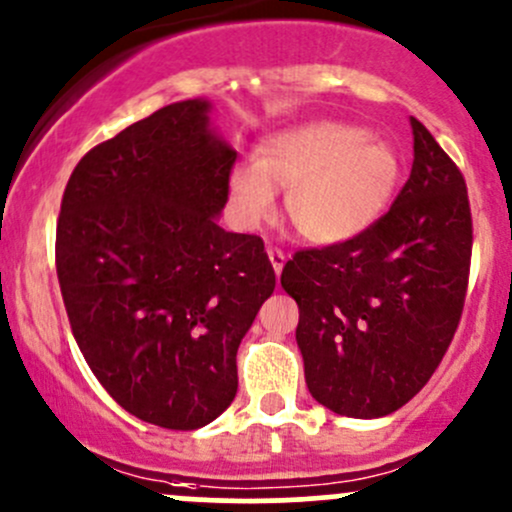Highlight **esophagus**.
Instances as JSON below:
<instances>
[{"label":"esophagus","instance_id":"esophagus-1","mask_svg":"<svg viewBox=\"0 0 512 512\" xmlns=\"http://www.w3.org/2000/svg\"><path fill=\"white\" fill-rule=\"evenodd\" d=\"M268 258H271V266H273V271H276V276H280V271H283L285 261H288L285 251L278 249V246H268Z\"/></svg>","mask_w":512,"mask_h":512}]
</instances>
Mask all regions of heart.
Segmentation results:
<instances>
[{"label":"heart","mask_w":512,"mask_h":512,"mask_svg":"<svg viewBox=\"0 0 512 512\" xmlns=\"http://www.w3.org/2000/svg\"><path fill=\"white\" fill-rule=\"evenodd\" d=\"M403 178V158L388 141L339 122H312L268 136L254 166L229 173V200L244 224L273 212L285 190L290 227L315 244H337L383 217Z\"/></svg>","instance_id":"heart-1"}]
</instances>
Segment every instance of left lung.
I'll use <instances>...</instances> for the list:
<instances>
[{
  "label": "left lung",
  "instance_id": "obj_1",
  "mask_svg": "<svg viewBox=\"0 0 512 512\" xmlns=\"http://www.w3.org/2000/svg\"><path fill=\"white\" fill-rule=\"evenodd\" d=\"M390 210L366 232L285 263L312 398L337 415L383 417L420 393L452 344L469 288L466 180L425 124Z\"/></svg>",
  "mask_w": 512,
  "mask_h": 512
}]
</instances>
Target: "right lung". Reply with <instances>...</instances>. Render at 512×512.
Masks as SVG:
<instances>
[{"label": "right lung", "mask_w": 512, "mask_h": 512, "mask_svg": "<svg viewBox=\"0 0 512 512\" xmlns=\"http://www.w3.org/2000/svg\"><path fill=\"white\" fill-rule=\"evenodd\" d=\"M205 100L126 126L80 158L56 227L73 337L104 390L139 420L197 430L232 405L236 351L276 271L263 239L224 232L236 153Z\"/></svg>", "instance_id": "1"}]
</instances>
